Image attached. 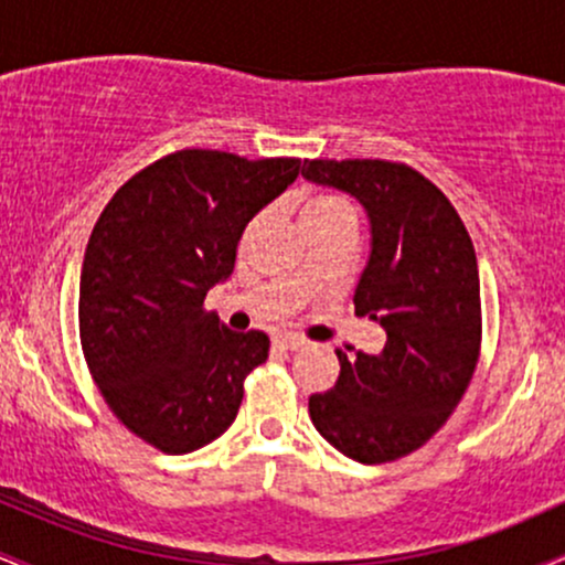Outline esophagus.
I'll return each instance as SVG.
<instances>
[{
  "label": "esophagus",
  "mask_w": 565,
  "mask_h": 565,
  "mask_svg": "<svg viewBox=\"0 0 565 565\" xmlns=\"http://www.w3.org/2000/svg\"><path fill=\"white\" fill-rule=\"evenodd\" d=\"M276 342H278V345H281V348H287V350H300L302 345H308V340H305L302 334H295V332L278 334Z\"/></svg>",
  "instance_id": "1"
}]
</instances>
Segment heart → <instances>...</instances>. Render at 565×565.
<instances>
[{
  "instance_id": "heart-1",
  "label": "heart",
  "mask_w": 565,
  "mask_h": 565,
  "mask_svg": "<svg viewBox=\"0 0 565 565\" xmlns=\"http://www.w3.org/2000/svg\"><path fill=\"white\" fill-rule=\"evenodd\" d=\"M353 215L345 199L332 196V193H310L308 199H302L300 204V220L302 228H313V225L329 223V220ZM255 228V223H252Z\"/></svg>"
}]
</instances>
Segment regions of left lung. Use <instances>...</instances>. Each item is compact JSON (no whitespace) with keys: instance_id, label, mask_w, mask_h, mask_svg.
Wrapping results in <instances>:
<instances>
[{"instance_id":"8db88e82","label":"left lung","mask_w":565,"mask_h":565,"mask_svg":"<svg viewBox=\"0 0 565 565\" xmlns=\"http://www.w3.org/2000/svg\"><path fill=\"white\" fill-rule=\"evenodd\" d=\"M302 174L366 206L372 255L355 313L380 321L377 355L337 350L340 377L310 395L316 430L364 465L425 446L468 391L481 355V278L470 233L436 183L401 161L305 159Z\"/></svg>"}]
</instances>
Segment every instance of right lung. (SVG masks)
<instances>
[{
    "instance_id": "add662e5",
    "label": "right lung",
    "mask_w": 565,
    "mask_h": 565,
    "mask_svg": "<svg viewBox=\"0 0 565 565\" xmlns=\"http://www.w3.org/2000/svg\"><path fill=\"white\" fill-rule=\"evenodd\" d=\"M300 174V159L249 161L183 148L135 172L87 242L82 353L129 433L188 454L236 419L244 380L268 359L265 332H231L204 297L233 274L252 217Z\"/></svg>"
}]
</instances>
